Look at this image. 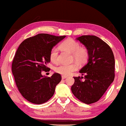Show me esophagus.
Returning <instances> with one entry per match:
<instances>
[{"label":"esophagus","instance_id":"esophagus-1","mask_svg":"<svg viewBox=\"0 0 126 126\" xmlns=\"http://www.w3.org/2000/svg\"><path fill=\"white\" fill-rule=\"evenodd\" d=\"M67 77L65 76H62V79H66Z\"/></svg>","mask_w":126,"mask_h":126}]
</instances>
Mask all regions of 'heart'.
<instances>
[{
  "label": "heart",
  "instance_id": "obj_1",
  "mask_svg": "<svg viewBox=\"0 0 126 126\" xmlns=\"http://www.w3.org/2000/svg\"><path fill=\"white\" fill-rule=\"evenodd\" d=\"M62 48L65 50L72 53L73 58L77 62L81 64L85 63L87 61L89 53L85 48L81 47L79 43L72 39H68L63 42L61 45ZM58 49L57 47H53L50 52V59L53 63L58 62ZM79 68V65L76 62L71 64H61L55 67V71L63 76H68L76 71Z\"/></svg>",
  "mask_w": 126,
  "mask_h": 126
}]
</instances>
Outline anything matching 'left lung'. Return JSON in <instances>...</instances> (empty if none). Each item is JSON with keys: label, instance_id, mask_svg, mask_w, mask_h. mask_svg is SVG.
<instances>
[{"label": "left lung", "instance_id": "left-lung-1", "mask_svg": "<svg viewBox=\"0 0 126 126\" xmlns=\"http://www.w3.org/2000/svg\"><path fill=\"white\" fill-rule=\"evenodd\" d=\"M89 53L87 63L79 71L83 77H74L71 90L77 98L87 104L101 98L114 79L115 59L112 50L106 43L93 35L77 37Z\"/></svg>", "mask_w": 126, "mask_h": 126}]
</instances>
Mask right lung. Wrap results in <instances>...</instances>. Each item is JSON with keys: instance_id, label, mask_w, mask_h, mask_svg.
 I'll use <instances>...</instances> for the list:
<instances>
[{"instance_id": "1", "label": "right lung", "mask_w": 126, "mask_h": 126, "mask_svg": "<svg viewBox=\"0 0 126 126\" xmlns=\"http://www.w3.org/2000/svg\"><path fill=\"white\" fill-rule=\"evenodd\" d=\"M65 36L39 33L25 40L14 57L12 71L19 91L32 103L41 104L53 96L55 87L61 82L60 74L54 73L50 77L41 75L49 69V55L54 47Z\"/></svg>"}]
</instances>
